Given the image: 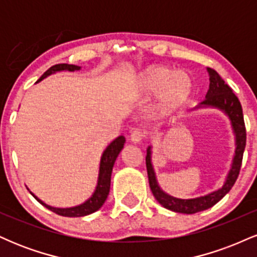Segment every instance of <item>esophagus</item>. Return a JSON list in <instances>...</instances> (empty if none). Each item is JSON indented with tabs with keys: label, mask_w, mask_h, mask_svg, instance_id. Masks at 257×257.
Returning a JSON list of instances; mask_svg holds the SVG:
<instances>
[{
	"label": "esophagus",
	"mask_w": 257,
	"mask_h": 257,
	"mask_svg": "<svg viewBox=\"0 0 257 257\" xmlns=\"http://www.w3.org/2000/svg\"><path fill=\"white\" fill-rule=\"evenodd\" d=\"M144 133L140 131V129H135V131L132 132L131 134V141L133 144H140L141 141L144 140Z\"/></svg>",
	"instance_id": "34e87169"
}]
</instances>
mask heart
I'll use <instances>...</instances> for the list:
<instances>
[{
  "label": "heart",
  "mask_w": 257,
  "mask_h": 257,
  "mask_svg": "<svg viewBox=\"0 0 257 257\" xmlns=\"http://www.w3.org/2000/svg\"><path fill=\"white\" fill-rule=\"evenodd\" d=\"M194 83L191 73L167 65H151L139 72L132 83L135 99H150L157 94L155 113L166 118L181 110L193 95Z\"/></svg>",
  "instance_id": "b5f03b06"
}]
</instances>
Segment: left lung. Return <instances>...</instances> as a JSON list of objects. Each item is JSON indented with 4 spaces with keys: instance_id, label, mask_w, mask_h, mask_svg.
Masks as SVG:
<instances>
[{
    "instance_id": "1",
    "label": "left lung",
    "mask_w": 257,
    "mask_h": 257,
    "mask_svg": "<svg viewBox=\"0 0 257 257\" xmlns=\"http://www.w3.org/2000/svg\"><path fill=\"white\" fill-rule=\"evenodd\" d=\"M206 71L209 73V89L206 91L205 99L197 105L192 111L202 110V108H216L228 117L233 135H234V155H233L231 168L227 173L225 182L220 188L213 191V192L206 193L204 196L196 197V198L181 199L164 192L161 186L158 185L157 176H156L152 163V146L147 147L146 168L150 187H151L153 196L159 204L168 210L174 211V213L194 214L211 208L229 192L238 175H239L241 167V159H243L244 149H245L246 144V132L245 125H244L241 105L235 94L220 77L219 73L213 69H209V67H206Z\"/></svg>"
}]
</instances>
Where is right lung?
<instances>
[{
  "instance_id": "add662e5",
  "label": "right lung",
  "mask_w": 257,
  "mask_h": 257,
  "mask_svg": "<svg viewBox=\"0 0 257 257\" xmlns=\"http://www.w3.org/2000/svg\"><path fill=\"white\" fill-rule=\"evenodd\" d=\"M82 67L77 66V65H70V64H58L52 66L51 69L47 70L46 72L41 76V78L38 79L36 83L41 82L42 79L47 78L48 76L54 75L57 72H61V71H79ZM124 143L125 139L123 135H119L118 138L114 139L113 141H111L108 144V146L106 147L105 151L102 152L101 158H100V166H99V175H98V181H96V186L94 192L91 193V196L88 198L87 200H84L83 203L81 204L75 205V206H69V208H57V206H52L47 203H44L42 199H40L36 194H34L31 192L32 197L37 200L40 204H42L43 206H46L48 210L53 211V213L61 215V216H66V217H81V216H87V215L95 213L96 210H99L101 208L102 204L105 203L106 198H107L108 192H110V185H111V174H112V169H113L114 162H116L117 157L120 153V151L124 147Z\"/></svg>"
}]
</instances>
